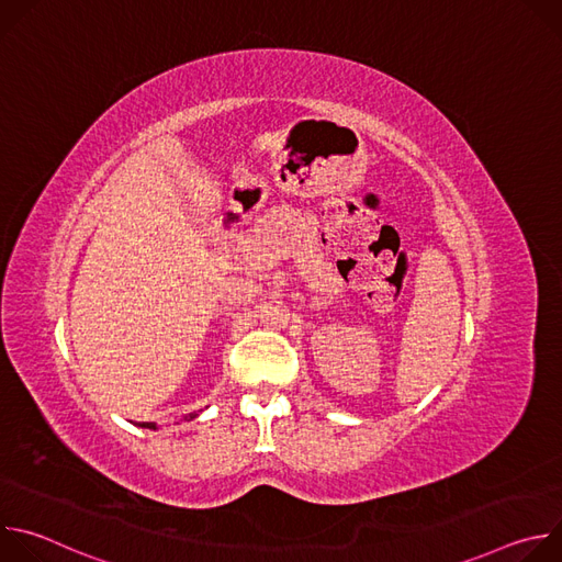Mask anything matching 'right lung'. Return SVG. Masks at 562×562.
I'll return each mask as SVG.
<instances>
[{"mask_svg":"<svg viewBox=\"0 0 562 562\" xmlns=\"http://www.w3.org/2000/svg\"><path fill=\"white\" fill-rule=\"evenodd\" d=\"M187 418H189V420H193V418H198V414H189ZM139 427H144V429H157V427H155V423H142Z\"/></svg>","mask_w":562,"mask_h":562,"instance_id":"obj_1","label":"right lung"}]
</instances>
